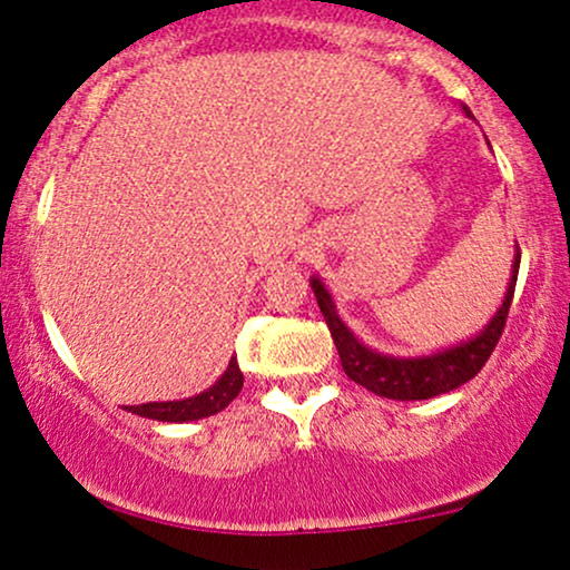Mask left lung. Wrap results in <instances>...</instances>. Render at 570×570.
Returning a JSON list of instances; mask_svg holds the SVG:
<instances>
[{"mask_svg":"<svg viewBox=\"0 0 570 570\" xmlns=\"http://www.w3.org/2000/svg\"><path fill=\"white\" fill-rule=\"evenodd\" d=\"M463 110L471 118L469 107H463ZM517 272H520V247H517L514 264H511L507 296H503V304L498 306L495 315L490 317V323L484 325L476 336L465 338V342L452 344V347L439 350V353L417 357L385 355L366 347V344L344 325V320L338 317L334 298L325 291V285L320 283V277H312L309 285L312 291H315L320 312H323L325 323H328L331 336H334L344 374L353 382H357V385L371 390L374 395H382V399L425 401L433 399V395L450 393V390L465 385V382L474 380L484 363H488L498 338L503 334V325H507L511 298H514Z\"/></svg>","mask_w":570,"mask_h":570,"instance_id":"1","label":"left lung"}]
</instances>
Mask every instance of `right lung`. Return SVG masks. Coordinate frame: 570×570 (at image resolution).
Masks as SVG:
<instances>
[{
	"instance_id": "1",
	"label": "right lung",
	"mask_w": 570,
	"mask_h": 570,
	"mask_svg": "<svg viewBox=\"0 0 570 570\" xmlns=\"http://www.w3.org/2000/svg\"><path fill=\"white\" fill-rule=\"evenodd\" d=\"M245 385V374L239 371L236 357L228 361V368L223 371L220 380L213 387H207L199 395H190L183 401H150V404L126 406V412L139 414V417L158 420V423H190V420L209 417V414L223 412L239 395Z\"/></svg>"
}]
</instances>
